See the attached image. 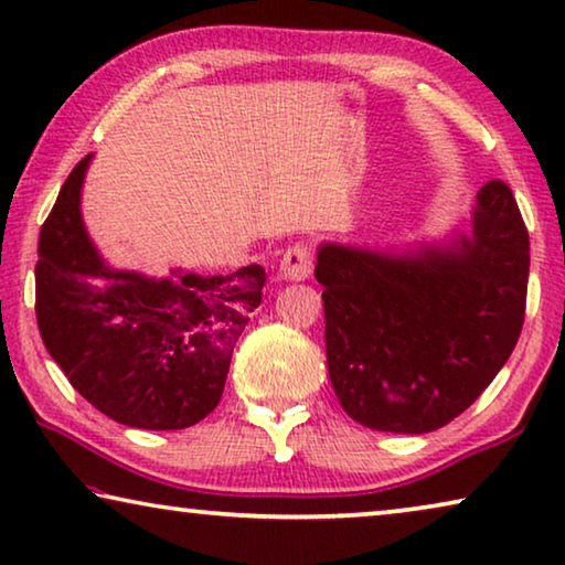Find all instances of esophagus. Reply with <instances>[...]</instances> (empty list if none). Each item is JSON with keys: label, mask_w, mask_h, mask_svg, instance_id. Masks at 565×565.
<instances>
[{"label": "esophagus", "mask_w": 565, "mask_h": 565, "mask_svg": "<svg viewBox=\"0 0 565 565\" xmlns=\"http://www.w3.org/2000/svg\"><path fill=\"white\" fill-rule=\"evenodd\" d=\"M311 266H315L311 264V248L305 243H294L291 248H286L279 271L289 281H307L311 276Z\"/></svg>", "instance_id": "34e87169"}]
</instances>
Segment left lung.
I'll use <instances>...</instances> for the list:
<instances>
[{"label":"left lung","mask_w":565,"mask_h":565,"mask_svg":"<svg viewBox=\"0 0 565 565\" xmlns=\"http://www.w3.org/2000/svg\"><path fill=\"white\" fill-rule=\"evenodd\" d=\"M471 225L457 248L418 256L319 248L327 370L358 424L436 431L465 414L515 350L530 238L502 180L479 190Z\"/></svg>","instance_id":"1"}]
</instances>
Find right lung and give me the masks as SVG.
Wrapping results in <instances>:
<instances>
[{
    "mask_svg": "<svg viewBox=\"0 0 565 565\" xmlns=\"http://www.w3.org/2000/svg\"><path fill=\"white\" fill-rule=\"evenodd\" d=\"M88 159L67 174L40 228L42 342L73 388L108 418L149 431L195 426L221 401L266 271L250 264L207 279L174 274V281L111 271L81 221Z\"/></svg>",
    "mask_w": 565,
    "mask_h": 565,
    "instance_id": "obj_1",
    "label": "right lung"
}]
</instances>
